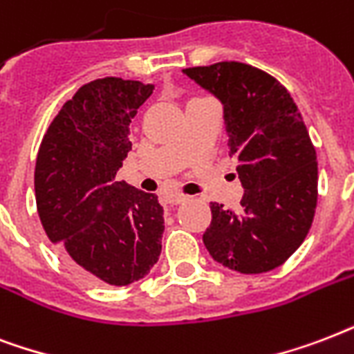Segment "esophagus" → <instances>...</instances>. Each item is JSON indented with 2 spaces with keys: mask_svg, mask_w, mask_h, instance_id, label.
<instances>
[{
  "mask_svg": "<svg viewBox=\"0 0 354 354\" xmlns=\"http://www.w3.org/2000/svg\"><path fill=\"white\" fill-rule=\"evenodd\" d=\"M164 199H166V203H169V205H180V203H185L188 197L183 196V194H166Z\"/></svg>",
  "mask_w": 354,
  "mask_h": 354,
  "instance_id": "esophagus-1",
  "label": "esophagus"
}]
</instances>
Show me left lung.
Returning <instances> with one entry per match:
<instances>
[{"mask_svg": "<svg viewBox=\"0 0 354 354\" xmlns=\"http://www.w3.org/2000/svg\"><path fill=\"white\" fill-rule=\"evenodd\" d=\"M183 73L221 101L243 186L238 212L210 203L205 248L229 270H275L303 243L316 212V149L301 112L275 77L249 64L218 62Z\"/></svg>", "mask_w": 354, "mask_h": 354, "instance_id": "left-lung-1", "label": "left lung"}]
</instances>
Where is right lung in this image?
Wrapping results in <instances>:
<instances>
[{
  "instance_id": "obj_1",
  "label": "right lung",
  "mask_w": 354,
  "mask_h": 354,
  "mask_svg": "<svg viewBox=\"0 0 354 354\" xmlns=\"http://www.w3.org/2000/svg\"><path fill=\"white\" fill-rule=\"evenodd\" d=\"M153 88L120 77L83 84L38 149L35 196L44 231L88 281L127 286L149 273L162 249L157 196L114 180L131 149V118Z\"/></svg>"
}]
</instances>
